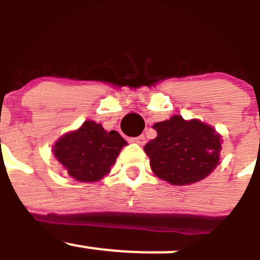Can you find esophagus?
Here are the masks:
<instances>
[{
    "label": "esophagus",
    "mask_w": 260,
    "mask_h": 260,
    "mask_svg": "<svg viewBox=\"0 0 260 260\" xmlns=\"http://www.w3.org/2000/svg\"><path fill=\"white\" fill-rule=\"evenodd\" d=\"M131 141L136 142V144H139V145H144L145 144V136L140 135V136H137V137H133V139H131Z\"/></svg>",
    "instance_id": "34e87169"
}]
</instances>
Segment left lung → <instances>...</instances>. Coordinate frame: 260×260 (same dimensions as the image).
<instances>
[{
    "label": "left lung",
    "mask_w": 260,
    "mask_h": 260,
    "mask_svg": "<svg viewBox=\"0 0 260 260\" xmlns=\"http://www.w3.org/2000/svg\"><path fill=\"white\" fill-rule=\"evenodd\" d=\"M158 136L145 145L154 174L174 185H186L209 176L219 163L221 137L200 120L180 115L153 125Z\"/></svg>",
    "instance_id": "1"
}]
</instances>
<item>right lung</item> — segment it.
<instances>
[{
	"label": "right lung",
	"instance_id": "obj_1",
	"mask_svg": "<svg viewBox=\"0 0 260 260\" xmlns=\"http://www.w3.org/2000/svg\"><path fill=\"white\" fill-rule=\"evenodd\" d=\"M124 145L127 142L116 131L107 132L101 124L86 120L78 131L60 137L53 151L70 176L93 182L109 174Z\"/></svg>",
	"mask_w": 260,
	"mask_h": 260
}]
</instances>
